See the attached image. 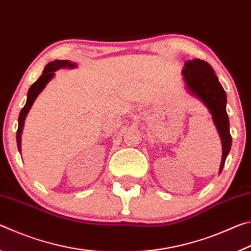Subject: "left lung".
Returning <instances> with one entry per match:
<instances>
[{"label": "left lung", "mask_w": 251, "mask_h": 251, "mask_svg": "<svg viewBox=\"0 0 251 251\" xmlns=\"http://www.w3.org/2000/svg\"><path fill=\"white\" fill-rule=\"evenodd\" d=\"M182 75L189 91L201 99L209 109L217 127L223 144V159L219 169V173H222L231 147V135L229 131V118L226 110V92L215 75L214 69L207 62L199 58L185 62Z\"/></svg>", "instance_id": "left-lung-1"}]
</instances>
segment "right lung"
Masks as SVG:
<instances>
[{
	"instance_id": "1",
	"label": "right lung",
	"mask_w": 251,
	"mask_h": 251,
	"mask_svg": "<svg viewBox=\"0 0 251 251\" xmlns=\"http://www.w3.org/2000/svg\"><path fill=\"white\" fill-rule=\"evenodd\" d=\"M74 66L75 64L71 61H58V59H56V61L50 62L45 66L43 73H42L39 79H37L34 84H32V86L29 87V90L27 92L26 104L24 105V107L22 109H21V113L19 116V127H18V131H16V143H18V148L20 151H21V134H22V130H23L25 117H26L28 110L32 107V105L37 97V95H39L42 92V90L46 86V84L49 83V80L53 77L54 72L57 69H61V67H74Z\"/></svg>"
}]
</instances>
